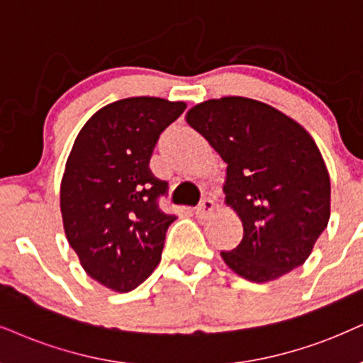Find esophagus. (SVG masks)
Instances as JSON below:
<instances>
[{
	"label": "esophagus",
	"mask_w": 363,
	"mask_h": 363,
	"mask_svg": "<svg viewBox=\"0 0 363 363\" xmlns=\"http://www.w3.org/2000/svg\"><path fill=\"white\" fill-rule=\"evenodd\" d=\"M213 213H214V203L211 199H208V197L201 201V204L196 208V218L203 219V221L209 219L211 216H213Z\"/></svg>",
	"instance_id": "obj_1"
}]
</instances>
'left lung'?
<instances>
[{
    "label": "left lung",
    "mask_w": 363,
    "mask_h": 363,
    "mask_svg": "<svg viewBox=\"0 0 363 363\" xmlns=\"http://www.w3.org/2000/svg\"><path fill=\"white\" fill-rule=\"evenodd\" d=\"M186 122L228 164L224 194L240 216L242 240L221 251L224 263L255 283L303 264L330 219V176L308 132L246 97L197 104Z\"/></svg>",
    "instance_id": "1"
}]
</instances>
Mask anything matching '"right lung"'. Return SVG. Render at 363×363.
Wrapping results in <instances>:
<instances>
[{
    "label": "right lung",
    "instance_id": "add662e5",
    "mask_svg": "<svg viewBox=\"0 0 363 363\" xmlns=\"http://www.w3.org/2000/svg\"><path fill=\"white\" fill-rule=\"evenodd\" d=\"M184 102L132 97L89 118L67 159L60 209L67 240L89 277L118 293L132 291L159 264L167 228L159 209L167 182L149 169L159 135Z\"/></svg>",
    "mask_w": 363,
    "mask_h": 363
}]
</instances>
